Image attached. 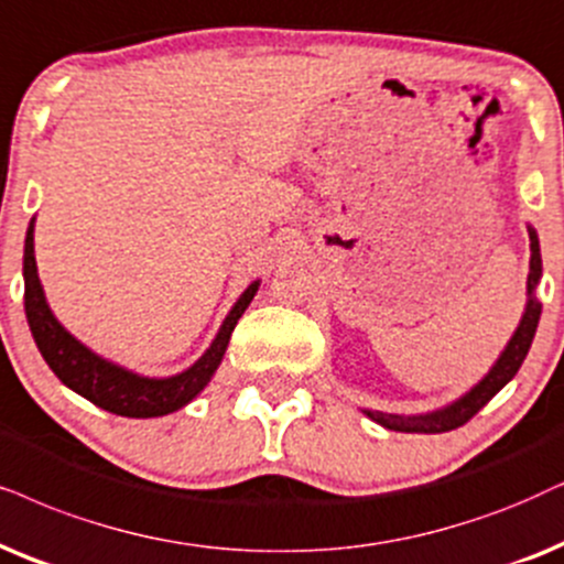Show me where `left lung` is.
<instances>
[{
  "label": "left lung",
  "mask_w": 564,
  "mask_h": 564,
  "mask_svg": "<svg viewBox=\"0 0 564 564\" xmlns=\"http://www.w3.org/2000/svg\"><path fill=\"white\" fill-rule=\"evenodd\" d=\"M529 239H531V262H529V283H525V312L520 317V323L508 340V346L502 348V354L497 356V361L491 365L487 375L481 377L479 382L474 384L468 393L455 398L453 403L442 405V409L426 411V413H411V416H403V413H382V411H369L365 413L372 422H377L384 430L393 432H416V434H440L458 430L479 413L484 405H487L491 398H495L500 390L508 384L512 377L518 375L520 365H523L525 354L533 344V335H536L539 317H541V302L536 299V286L541 281V249H539V234L533 226H529Z\"/></svg>",
  "instance_id": "1"
}]
</instances>
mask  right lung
I'll list each match as a JSON object with an SVG mask.
<instances>
[{"mask_svg":"<svg viewBox=\"0 0 564 564\" xmlns=\"http://www.w3.org/2000/svg\"><path fill=\"white\" fill-rule=\"evenodd\" d=\"M33 229L35 218H31L25 231V252H23V278H25V317L31 325L33 340L39 346L41 356L52 372L75 390L77 395L88 398L98 409L117 413V416L130 419H153L166 416L195 401L199 390L213 380L216 369L224 359L226 346H229L234 327H237L239 317L258 294L260 281H252L245 289V294L237 299L231 312L226 315L224 325L218 327L216 338L208 346L195 365L184 369L180 375L171 377H145L132 372L122 365L104 359L88 346L80 344L73 333L64 327L59 319L54 317L52 306L46 302L44 286H41L39 268H35V252H33Z\"/></svg>","mask_w":564,"mask_h":564,"instance_id":"1","label":"right lung"}]
</instances>
